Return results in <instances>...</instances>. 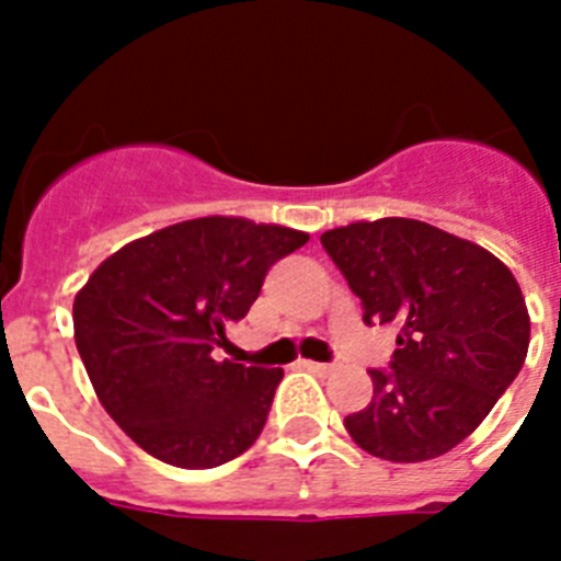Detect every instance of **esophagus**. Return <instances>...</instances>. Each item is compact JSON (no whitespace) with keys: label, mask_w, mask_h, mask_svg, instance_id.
Instances as JSON below:
<instances>
[{"label":"esophagus","mask_w":561,"mask_h":561,"mask_svg":"<svg viewBox=\"0 0 561 561\" xmlns=\"http://www.w3.org/2000/svg\"><path fill=\"white\" fill-rule=\"evenodd\" d=\"M300 368L311 370V374H331V368L334 365H329V362H314V359H300Z\"/></svg>","instance_id":"esophagus-1"}]
</instances>
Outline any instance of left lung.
Returning a JSON list of instances; mask_svg holds the SVG:
<instances>
[{"label":"left lung","instance_id":"obj_1","mask_svg":"<svg viewBox=\"0 0 561 561\" xmlns=\"http://www.w3.org/2000/svg\"><path fill=\"white\" fill-rule=\"evenodd\" d=\"M368 325H396L374 399L345 419L365 453L419 463L458 447L517 379L531 320L512 270L427 221H354L320 236Z\"/></svg>","mask_w":561,"mask_h":561}]
</instances>
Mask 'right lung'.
Here are the masks:
<instances>
[{"label":"right lung","instance_id":"1","mask_svg":"<svg viewBox=\"0 0 561 561\" xmlns=\"http://www.w3.org/2000/svg\"><path fill=\"white\" fill-rule=\"evenodd\" d=\"M309 232L205 216L108 255L76 295V345L106 413L140 449L213 469L252 447L280 368L219 362L277 257Z\"/></svg>","mask_w":561,"mask_h":561}]
</instances>
